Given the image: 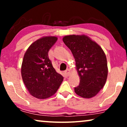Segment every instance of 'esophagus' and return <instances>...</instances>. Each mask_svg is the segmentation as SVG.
Segmentation results:
<instances>
[{
	"instance_id": "obj_1",
	"label": "esophagus",
	"mask_w": 127,
	"mask_h": 127,
	"mask_svg": "<svg viewBox=\"0 0 127 127\" xmlns=\"http://www.w3.org/2000/svg\"><path fill=\"white\" fill-rule=\"evenodd\" d=\"M65 74L66 76H69L70 74V70H69V69H67V70H66L65 72Z\"/></svg>"
}]
</instances>
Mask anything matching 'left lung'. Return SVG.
<instances>
[{
	"instance_id": "1",
	"label": "left lung",
	"mask_w": 127,
	"mask_h": 127,
	"mask_svg": "<svg viewBox=\"0 0 127 127\" xmlns=\"http://www.w3.org/2000/svg\"><path fill=\"white\" fill-rule=\"evenodd\" d=\"M63 41L72 51L80 77L74 92L84 98H91L105 86L108 68L106 57L99 45L85 34H70Z\"/></svg>"
}]
</instances>
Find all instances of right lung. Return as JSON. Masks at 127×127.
<instances>
[{
	"label": "right lung",
	"instance_id": "obj_1",
	"mask_svg": "<svg viewBox=\"0 0 127 127\" xmlns=\"http://www.w3.org/2000/svg\"><path fill=\"white\" fill-rule=\"evenodd\" d=\"M57 39L56 36H43L32 43L24 54L22 78L29 94L36 98L51 96L63 81V76L54 68L48 54Z\"/></svg>",
	"mask_w": 127,
	"mask_h": 127
}]
</instances>
